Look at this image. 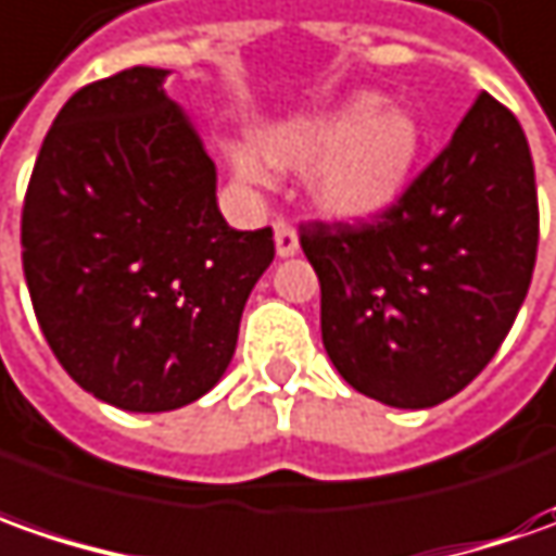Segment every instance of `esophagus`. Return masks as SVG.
<instances>
[{
    "label": "esophagus",
    "mask_w": 556,
    "mask_h": 556,
    "mask_svg": "<svg viewBox=\"0 0 556 556\" xmlns=\"http://www.w3.org/2000/svg\"><path fill=\"white\" fill-rule=\"evenodd\" d=\"M274 240H277V255L279 258H292L298 252V233L295 227L286 218L274 220Z\"/></svg>",
    "instance_id": "1"
}]
</instances>
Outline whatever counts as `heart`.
<instances>
[{
    "mask_svg": "<svg viewBox=\"0 0 556 556\" xmlns=\"http://www.w3.org/2000/svg\"><path fill=\"white\" fill-rule=\"evenodd\" d=\"M252 147H230L227 163L242 184L267 187L274 168L311 172V197L338 220H375L388 215L409 190L421 156V128L409 110L359 91L316 116L261 128Z\"/></svg>",
    "mask_w": 556,
    "mask_h": 556,
    "instance_id": "obj_1",
    "label": "heart"
}]
</instances>
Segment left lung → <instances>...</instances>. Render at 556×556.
<instances>
[{
	"label": "left lung",
	"instance_id": "left-lung-1",
	"mask_svg": "<svg viewBox=\"0 0 556 556\" xmlns=\"http://www.w3.org/2000/svg\"><path fill=\"white\" fill-rule=\"evenodd\" d=\"M323 348L354 391L431 409L502 348L529 292L539 197L527 135L480 94L388 215L301 224Z\"/></svg>",
	"mask_w": 556,
	"mask_h": 556
}]
</instances>
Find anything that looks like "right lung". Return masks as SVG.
I'll return each mask as SVG.
<instances>
[{
  "instance_id": "add662e5",
  "label": "right lung",
  "mask_w": 556,
  "mask_h": 556,
  "mask_svg": "<svg viewBox=\"0 0 556 556\" xmlns=\"http://www.w3.org/2000/svg\"><path fill=\"white\" fill-rule=\"evenodd\" d=\"M165 76L131 67L79 88L21 215L42 336L83 391L125 412L181 409L218 384L274 261L270 227L220 215L215 163Z\"/></svg>"
}]
</instances>
